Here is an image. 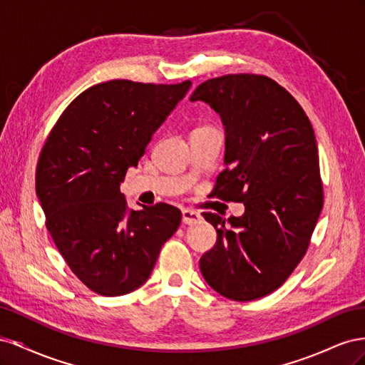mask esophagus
I'll list each match as a JSON object with an SVG mask.
<instances>
[{
    "instance_id": "1",
    "label": "esophagus",
    "mask_w": 365,
    "mask_h": 365,
    "mask_svg": "<svg viewBox=\"0 0 365 365\" xmlns=\"http://www.w3.org/2000/svg\"><path fill=\"white\" fill-rule=\"evenodd\" d=\"M201 215L195 212V210L190 208H184L182 210V222L187 225H195V224H200L201 222Z\"/></svg>"
}]
</instances>
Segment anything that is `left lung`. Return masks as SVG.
Instances as JSON below:
<instances>
[{"instance_id":"left-lung-1","label":"left lung","mask_w":365,"mask_h":365,"mask_svg":"<svg viewBox=\"0 0 365 365\" xmlns=\"http://www.w3.org/2000/svg\"><path fill=\"white\" fill-rule=\"evenodd\" d=\"M190 101L212 106L225 126V164L213 197L244 202L225 219L202 213L216 228L215 247L200 260L205 282L230 300L271 294L302 262L324 193L317 140L303 108L262 74H225L196 88Z\"/></svg>"}]
</instances>
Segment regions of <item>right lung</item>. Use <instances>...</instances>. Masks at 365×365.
<instances>
[{
    "instance_id": "right-lung-1",
    "label": "right lung",
    "mask_w": 365,
    "mask_h": 365,
    "mask_svg": "<svg viewBox=\"0 0 365 365\" xmlns=\"http://www.w3.org/2000/svg\"><path fill=\"white\" fill-rule=\"evenodd\" d=\"M190 85L97 83L65 108L43 143L36 195L47 230L76 277L96 294L140 288L181 224L180 210L164 202L128 210L120 182Z\"/></svg>"
}]
</instances>
